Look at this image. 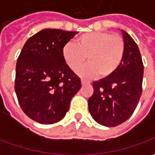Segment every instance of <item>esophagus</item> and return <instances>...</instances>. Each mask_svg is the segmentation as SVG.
I'll return each instance as SVG.
<instances>
[{"mask_svg":"<svg viewBox=\"0 0 155 155\" xmlns=\"http://www.w3.org/2000/svg\"><path fill=\"white\" fill-rule=\"evenodd\" d=\"M90 82L88 81H86V80H84V79H81V84H89Z\"/></svg>","mask_w":155,"mask_h":155,"instance_id":"34e87169","label":"esophagus"}]
</instances>
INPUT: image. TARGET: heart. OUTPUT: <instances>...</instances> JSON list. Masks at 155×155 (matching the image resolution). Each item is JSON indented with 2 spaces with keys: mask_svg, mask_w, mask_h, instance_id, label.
<instances>
[{
  "mask_svg": "<svg viewBox=\"0 0 155 155\" xmlns=\"http://www.w3.org/2000/svg\"><path fill=\"white\" fill-rule=\"evenodd\" d=\"M124 41L120 35L105 31L84 33L76 43H66L62 48V56L71 70L80 68L77 73L82 77L108 78L118 70L124 55Z\"/></svg>",
  "mask_w": 155,
  "mask_h": 155,
  "instance_id": "heart-1",
  "label": "heart"
}]
</instances>
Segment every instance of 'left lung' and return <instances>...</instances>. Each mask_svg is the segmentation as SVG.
Returning a JSON list of instances; mask_svg holds the SVG:
<instances>
[{
  "instance_id": "1",
  "label": "left lung",
  "mask_w": 155,
  "mask_h": 155,
  "mask_svg": "<svg viewBox=\"0 0 155 155\" xmlns=\"http://www.w3.org/2000/svg\"><path fill=\"white\" fill-rule=\"evenodd\" d=\"M121 31L125 47L122 63L111 76L93 82L94 94L88 100L91 116L106 127L126 121L142 94L143 64L140 50L126 31Z\"/></svg>"
}]
</instances>
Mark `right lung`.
Here are the masks:
<instances>
[{"label": "right lung", "instance_id": "right-lung-1", "mask_svg": "<svg viewBox=\"0 0 155 155\" xmlns=\"http://www.w3.org/2000/svg\"><path fill=\"white\" fill-rule=\"evenodd\" d=\"M77 33L44 29L26 41L17 59L15 91L19 104L38 123L62 120L81 89V79L62 56L63 46Z\"/></svg>", "mask_w": 155, "mask_h": 155}]
</instances>
